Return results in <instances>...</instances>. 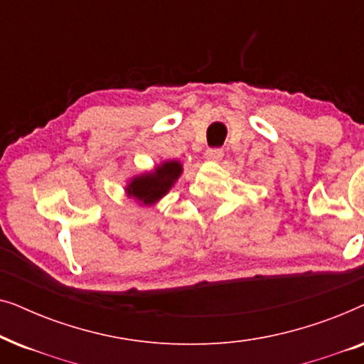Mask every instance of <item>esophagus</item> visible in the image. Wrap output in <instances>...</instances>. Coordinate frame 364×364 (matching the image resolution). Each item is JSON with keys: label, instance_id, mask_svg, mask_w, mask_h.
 <instances>
[{"label": "esophagus", "instance_id": "esophagus-1", "mask_svg": "<svg viewBox=\"0 0 364 364\" xmlns=\"http://www.w3.org/2000/svg\"><path fill=\"white\" fill-rule=\"evenodd\" d=\"M223 157V151L220 147H208L205 151L207 161H220Z\"/></svg>", "mask_w": 364, "mask_h": 364}]
</instances>
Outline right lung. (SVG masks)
<instances>
[{
  "instance_id": "1",
  "label": "right lung",
  "mask_w": 364,
  "mask_h": 364,
  "mask_svg": "<svg viewBox=\"0 0 364 364\" xmlns=\"http://www.w3.org/2000/svg\"><path fill=\"white\" fill-rule=\"evenodd\" d=\"M182 172V166L176 161L162 164L156 168V172L136 177L129 183V196L139 198L144 203L157 202L162 196H166L168 188L173 186Z\"/></svg>"
}]
</instances>
